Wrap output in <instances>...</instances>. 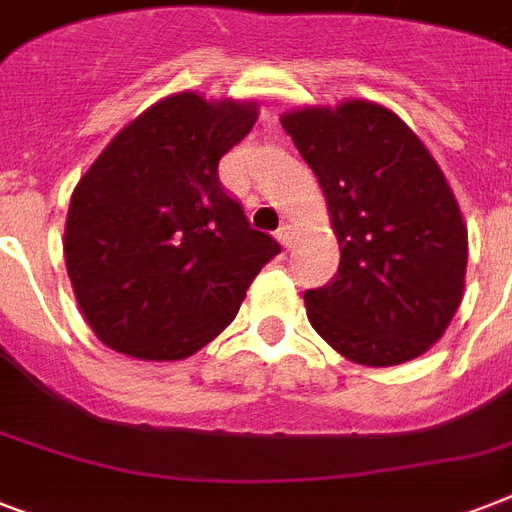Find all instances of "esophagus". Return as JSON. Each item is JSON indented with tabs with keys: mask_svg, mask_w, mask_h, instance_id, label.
Segmentation results:
<instances>
[{
	"mask_svg": "<svg viewBox=\"0 0 512 512\" xmlns=\"http://www.w3.org/2000/svg\"><path fill=\"white\" fill-rule=\"evenodd\" d=\"M292 233H295V231H292V225L284 223L279 231H276V236H279V241L284 244V247H289V244H292Z\"/></svg>",
	"mask_w": 512,
	"mask_h": 512,
	"instance_id": "34e87169",
	"label": "esophagus"
}]
</instances>
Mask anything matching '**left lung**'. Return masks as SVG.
<instances>
[{
	"label": "left lung",
	"instance_id": "obj_1",
	"mask_svg": "<svg viewBox=\"0 0 512 512\" xmlns=\"http://www.w3.org/2000/svg\"><path fill=\"white\" fill-rule=\"evenodd\" d=\"M281 127L319 177L340 244L335 279L305 292L308 321L356 364L422 356L460 308L468 265V228L441 167L372 100L297 108Z\"/></svg>",
	"mask_w": 512,
	"mask_h": 512
}]
</instances>
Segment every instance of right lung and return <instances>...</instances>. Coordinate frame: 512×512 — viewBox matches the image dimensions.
Returning <instances> with one entry per match:
<instances>
[{"label":"right lung","instance_id":"1","mask_svg":"<svg viewBox=\"0 0 512 512\" xmlns=\"http://www.w3.org/2000/svg\"><path fill=\"white\" fill-rule=\"evenodd\" d=\"M255 122V100L177 92L132 119L76 183L63 255L103 345L177 361L236 319L252 279L281 252L217 177Z\"/></svg>","mask_w":512,"mask_h":512}]
</instances>
